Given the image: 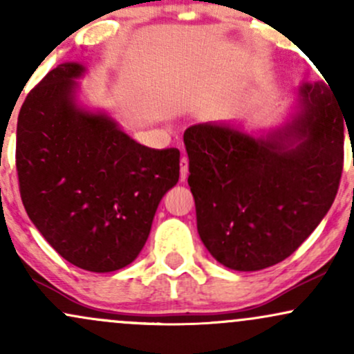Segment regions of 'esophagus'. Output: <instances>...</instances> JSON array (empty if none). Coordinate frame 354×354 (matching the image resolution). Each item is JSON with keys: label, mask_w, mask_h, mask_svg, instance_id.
I'll use <instances>...</instances> for the list:
<instances>
[{"label": "esophagus", "mask_w": 354, "mask_h": 354, "mask_svg": "<svg viewBox=\"0 0 354 354\" xmlns=\"http://www.w3.org/2000/svg\"><path fill=\"white\" fill-rule=\"evenodd\" d=\"M189 163H188V158L183 156L180 160V178L181 181H185L186 178H188V173H189Z\"/></svg>", "instance_id": "esophagus-1"}]
</instances>
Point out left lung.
I'll use <instances>...</instances> for the list:
<instances>
[{
  "label": "left lung",
  "instance_id": "obj_1",
  "mask_svg": "<svg viewBox=\"0 0 354 354\" xmlns=\"http://www.w3.org/2000/svg\"><path fill=\"white\" fill-rule=\"evenodd\" d=\"M328 86L304 83L298 115L266 140L216 123L185 131L198 233L221 265L258 271L283 261L331 208L348 123Z\"/></svg>",
  "mask_w": 354,
  "mask_h": 354
}]
</instances>
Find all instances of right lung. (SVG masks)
<instances>
[{"mask_svg": "<svg viewBox=\"0 0 354 354\" xmlns=\"http://www.w3.org/2000/svg\"><path fill=\"white\" fill-rule=\"evenodd\" d=\"M84 68L63 63L28 93L16 128L21 201L71 265L108 273L135 261L161 198L180 178V149L131 140L115 120L75 103Z\"/></svg>", "mask_w": 354, "mask_h": 354, "instance_id": "obj_1", "label": "right lung"}]
</instances>
